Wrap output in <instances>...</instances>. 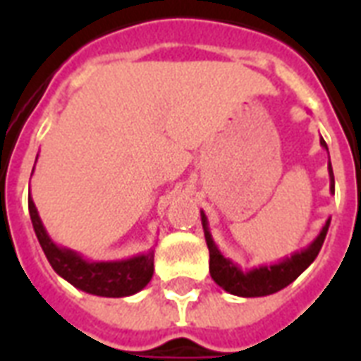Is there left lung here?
<instances>
[{
    "label": "left lung",
    "mask_w": 361,
    "mask_h": 361,
    "mask_svg": "<svg viewBox=\"0 0 361 361\" xmlns=\"http://www.w3.org/2000/svg\"><path fill=\"white\" fill-rule=\"evenodd\" d=\"M320 144L328 149L326 142L320 138ZM330 176H331V191H334V170H331L330 164ZM202 225H204V234H206V243H208L209 249V274H212V279L217 283L219 286H223L226 292L231 294H236V296L243 298H257V296H268V294H274V292L285 288L286 285H290L292 281L296 279L298 275L302 274L303 269L307 268L309 264L313 262L317 255H319L320 247L324 243L326 232H328V226H330V221L326 223V226L322 228V232L319 234V238L311 243V245L302 252H296L292 255L290 258H286L283 262L274 264V266H262V268L252 269V271H240V268H236L231 260H226L217 247L214 245V240L209 236L208 228H206V217L202 214Z\"/></svg>",
    "instance_id": "obj_1"
}]
</instances>
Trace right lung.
Segmentation results:
<instances>
[{"instance_id": "1", "label": "right lung", "mask_w": 361, "mask_h": 361, "mask_svg": "<svg viewBox=\"0 0 361 361\" xmlns=\"http://www.w3.org/2000/svg\"><path fill=\"white\" fill-rule=\"evenodd\" d=\"M31 223L41 243L42 251L47 255L48 262L56 274L67 279L71 285L84 292L104 298H123L142 290L149 283L153 275V255H142L130 260L121 262H86L76 252L59 249L48 238L42 226L39 214H37L33 200H27Z\"/></svg>"}]
</instances>
